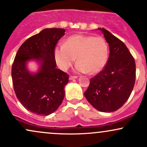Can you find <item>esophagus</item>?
<instances>
[{
    "mask_svg": "<svg viewBox=\"0 0 147 147\" xmlns=\"http://www.w3.org/2000/svg\"><path fill=\"white\" fill-rule=\"evenodd\" d=\"M77 76L70 75V77H69V79H70V80H72V79H77Z\"/></svg>",
    "mask_w": 147,
    "mask_h": 147,
    "instance_id": "obj_1",
    "label": "esophagus"
}]
</instances>
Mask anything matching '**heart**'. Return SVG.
Wrapping results in <instances>:
<instances>
[{
  "instance_id": "obj_1",
  "label": "heart",
  "mask_w": 147,
  "mask_h": 147,
  "mask_svg": "<svg viewBox=\"0 0 147 147\" xmlns=\"http://www.w3.org/2000/svg\"><path fill=\"white\" fill-rule=\"evenodd\" d=\"M109 54L106 40L92 35H73L54 50L55 59L61 70H68L77 58L76 70L89 74L97 73L104 68Z\"/></svg>"
}]
</instances>
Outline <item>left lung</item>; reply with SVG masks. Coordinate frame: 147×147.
I'll return each mask as SVG.
<instances>
[{
	"label": "left lung",
	"instance_id": "1",
	"mask_svg": "<svg viewBox=\"0 0 147 147\" xmlns=\"http://www.w3.org/2000/svg\"><path fill=\"white\" fill-rule=\"evenodd\" d=\"M109 43V60L102 71L90 79L84 96L95 109L111 113L120 109L131 95L136 82V62L123 42L99 28Z\"/></svg>",
	"mask_w": 147,
	"mask_h": 147
}]
</instances>
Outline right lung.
Listing matches in <instances>:
<instances>
[{"label":"right lung","mask_w":147,"mask_h":147,"mask_svg":"<svg viewBox=\"0 0 147 147\" xmlns=\"http://www.w3.org/2000/svg\"><path fill=\"white\" fill-rule=\"evenodd\" d=\"M65 32L62 28H47L30 37L18 49L11 66L16 97L27 110L38 115L54 113L64 98L69 76L56 68L54 50ZM32 59L40 63L34 74L26 68V62Z\"/></svg>","instance_id":"obj_1"}]
</instances>
